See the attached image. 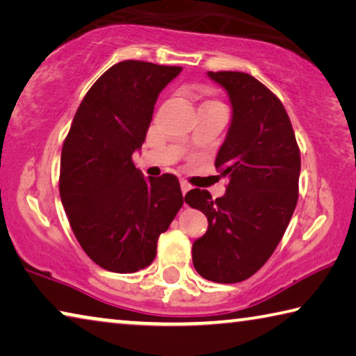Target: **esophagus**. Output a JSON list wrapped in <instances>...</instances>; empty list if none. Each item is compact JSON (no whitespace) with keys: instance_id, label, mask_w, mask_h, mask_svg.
I'll return each mask as SVG.
<instances>
[{"instance_id":"obj_1","label":"esophagus","mask_w":356,"mask_h":356,"mask_svg":"<svg viewBox=\"0 0 356 356\" xmlns=\"http://www.w3.org/2000/svg\"><path fill=\"white\" fill-rule=\"evenodd\" d=\"M190 188H191L190 184L180 182V190H182V195H185V193H187V191H190Z\"/></svg>"}]
</instances>
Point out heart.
I'll list each match as a JSON object with an SVG mask.
<instances>
[{
    "mask_svg": "<svg viewBox=\"0 0 356 356\" xmlns=\"http://www.w3.org/2000/svg\"><path fill=\"white\" fill-rule=\"evenodd\" d=\"M201 107H220V109H225L223 104L220 103L218 99H212V98L204 99V103H202V106H201Z\"/></svg>",
    "mask_w": 356,
    "mask_h": 356,
    "instance_id": "obj_1",
    "label": "heart"
}]
</instances>
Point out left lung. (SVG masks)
<instances>
[{
    "label": "left lung",
    "instance_id": "obj_1",
    "mask_svg": "<svg viewBox=\"0 0 356 356\" xmlns=\"http://www.w3.org/2000/svg\"><path fill=\"white\" fill-rule=\"evenodd\" d=\"M229 95L233 120L216 168L228 177L227 193L212 200L193 188L185 202L207 217L193 242V266L217 284L249 279L268 261L298 202L301 155L282 101L255 77L238 71L207 72Z\"/></svg>",
    "mask_w": 356,
    "mask_h": 356
}]
</instances>
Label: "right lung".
Returning a JSON list of instances; mask_svg holds the SVG:
<instances>
[{
    "instance_id": "add662e5",
    "label": "right lung",
    "mask_w": 356,
    "mask_h": 356,
    "mask_svg": "<svg viewBox=\"0 0 356 356\" xmlns=\"http://www.w3.org/2000/svg\"><path fill=\"white\" fill-rule=\"evenodd\" d=\"M182 71L139 60L109 67L83 97L61 149L60 196L83 252L111 273L147 268L184 204L174 174L145 180L133 163L158 95Z\"/></svg>"
}]
</instances>
